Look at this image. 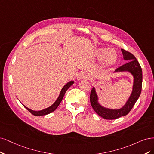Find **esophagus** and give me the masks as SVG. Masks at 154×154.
Instances as JSON below:
<instances>
[{"label":"esophagus","mask_w":154,"mask_h":154,"mask_svg":"<svg viewBox=\"0 0 154 154\" xmlns=\"http://www.w3.org/2000/svg\"><path fill=\"white\" fill-rule=\"evenodd\" d=\"M88 77V74L85 72H81L79 73L78 75V79H80V80H81V79H87Z\"/></svg>","instance_id":"1"}]
</instances>
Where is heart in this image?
Listing matches in <instances>:
<instances>
[{"label": "heart", "mask_w": 154, "mask_h": 154, "mask_svg": "<svg viewBox=\"0 0 154 154\" xmlns=\"http://www.w3.org/2000/svg\"><path fill=\"white\" fill-rule=\"evenodd\" d=\"M97 56L100 59H102L103 64L106 65H109L115 63L117 60V54L113 49H108L103 48L99 49L97 52Z\"/></svg>", "instance_id": "heart-1"}]
</instances>
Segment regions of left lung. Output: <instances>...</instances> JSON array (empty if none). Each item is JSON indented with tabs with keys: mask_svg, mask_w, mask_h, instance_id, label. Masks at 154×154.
Instances as JSON below:
<instances>
[{
	"mask_svg": "<svg viewBox=\"0 0 154 154\" xmlns=\"http://www.w3.org/2000/svg\"><path fill=\"white\" fill-rule=\"evenodd\" d=\"M123 59L128 61L123 65L118 67L115 72H128L134 77L132 91L126 103L122 108L111 109L102 106L98 103V98L95 87L92 88L90 93V102L93 109L97 115L106 120H115L123 116H125L131 111L140 97L142 89V69L135 56L129 52L122 49Z\"/></svg>",
	"mask_w": 154,
	"mask_h": 154,
	"instance_id": "8db88e82",
	"label": "left lung"
}]
</instances>
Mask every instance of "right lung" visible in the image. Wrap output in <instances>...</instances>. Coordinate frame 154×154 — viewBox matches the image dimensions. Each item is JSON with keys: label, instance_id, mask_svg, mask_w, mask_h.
Instances as JSON below:
<instances>
[{"label": "right lung", "instance_id": "obj_1", "mask_svg": "<svg viewBox=\"0 0 154 154\" xmlns=\"http://www.w3.org/2000/svg\"><path fill=\"white\" fill-rule=\"evenodd\" d=\"M73 83H74V81H71L70 82H68L67 84H66L65 85H64L63 86V88H62V90H61V91L60 92V94H59V95L58 98H57V100H56V102H54L51 106L48 107H47L46 109H43V110H41V111H33V110L30 109H29L28 107H26L24 105H23V106L25 107H26L29 112H30L31 114H32V115H34V116H43V115H48V114L51 113L54 111H55L57 107L59 106V104H60L61 102L62 101L63 98V97L64 95V94H65L66 91H67L68 89L72 85Z\"/></svg>", "mask_w": 154, "mask_h": 154}]
</instances>
